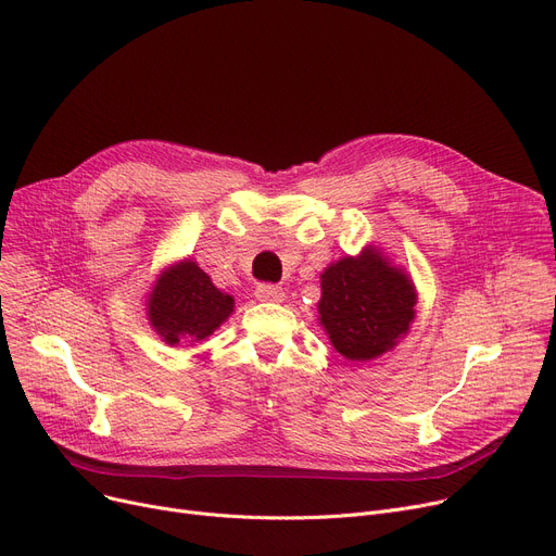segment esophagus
I'll return each mask as SVG.
<instances>
[{"instance_id": "34e87169", "label": "esophagus", "mask_w": 556, "mask_h": 556, "mask_svg": "<svg viewBox=\"0 0 556 556\" xmlns=\"http://www.w3.org/2000/svg\"><path fill=\"white\" fill-rule=\"evenodd\" d=\"M254 295H256L258 302H283V298H286L283 288H281V286H273V283H261V286H256Z\"/></svg>"}]
</instances>
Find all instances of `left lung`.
Listing matches in <instances>:
<instances>
[{
	"instance_id": "8db88e82",
	"label": "left lung",
	"mask_w": 556,
	"mask_h": 556,
	"mask_svg": "<svg viewBox=\"0 0 556 556\" xmlns=\"http://www.w3.org/2000/svg\"><path fill=\"white\" fill-rule=\"evenodd\" d=\"M317 319L336 352L352 363L388 354L417 317V288L376 245L342 256L319 275Z\"/></svg>"
}]
</instances>
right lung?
<instances>
[{"label":"right lung","mask_w":556,"mask_h":556,"mask_svg":"<svg viewBox=\"0 0 556 556\" xmlns=\"http://www.w3.org/2000/svg\"><path fill=\"white\" fill-rule=\"evenodd\" d=\"M231 313L233 298L216 288L193 258L168 263L146 293V317L168 346L207 340Z\"/></svg>","instance_id":"right-lung-1"}]
</instances>
